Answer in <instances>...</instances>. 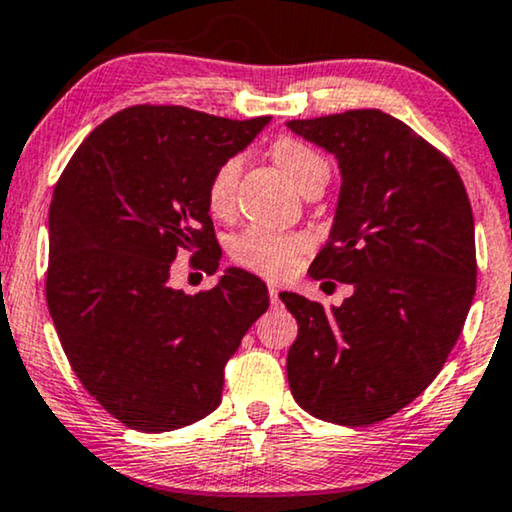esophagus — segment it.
I'll return each instance as SVG.
<instances>
[{
	"mask_svg": "<svg viewBox=\"0 0 512 512\" xmlns=\"http://www.w3.org/2000/svg\"><path fill=\"white\" fill-rule=\"evenodd\" d=\"M269 301H272V305H276L279 303V289H276V286L272 284L269 286Z\"/></svg>",
	"mask_w": 512,
	"mask_h": 512,
	"instance_id": "obj_1",
	"label": "esophagus"
}]
</instances>
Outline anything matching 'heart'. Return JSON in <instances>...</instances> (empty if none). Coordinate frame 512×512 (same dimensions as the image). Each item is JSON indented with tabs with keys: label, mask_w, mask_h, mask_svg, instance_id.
<instances>
[{
	"label": "heart",
	"mask_w": 512,
	"mask_h": 512,
	"mask_svg": "<svg viewBox=\"0 0 512 512\" xmlns=\"http://www.w3.org/2000/svg\"><path fill=\"white\" fill-rule=\"evenodd\" d=\"M274 161L279 163L281 170L289 175L293 185L301 190L317 178L327 180L330 170H327L325 158L310 149L308 144L298 142V139L281 137L272 146ZM243 168V156H231L216 168L214 178L209 182V207L214 214H226L231 209L233 192H236V182ZM308 250V243L301 236H289V233L267 231V228H248L240 233V238L233 243V257L243 264V267L255 269V272L267 276H286L296 269L301 257Z\"/></svg>",
	"instance_id": "obj_1"
}]
</instances>
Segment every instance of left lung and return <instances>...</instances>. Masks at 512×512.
Instances as JSON below:
<instances>
[{
  "mask_svg": "<svg viewBox=\"0 0 512 512\" xmlns=\"http://www.w3.org/2000/svg\"><path fill=\"white\" fill-rule=\"evenodd\" d=\"M337 158L342 187L313 279L354 284L339 308L279 293L298 322L286 358L308 414L368 426L443 368L477 291L474 216L452 163L383 110L286 122Z\"/></svg>",
  "mask_w": 512,
  "mask_h": 512,
  "instance_id": "1",
  "label": "left lung"
}]
</instances>
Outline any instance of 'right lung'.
I'll return each mask as SVG.
<instances>
[{
	"label": "right lung",
	"mask_w": 512,
	"mask_h": 512,
	"mask_svg": "<svg viewBox=\"0 0 512 512\" xmlns=\"http://www.w3.org/2000/svg\"><path fill=\"white\" fill-rule=\"evenodd\" d=\"M267 125L134 105L93 129L57 182L52 322L88 395L134 431H173L219 407L223 366L269 308L264 281L240 267L195 296L168 281L182 250L219 269L209 182Z\"/></svg>",
	"instance_id": "add662e5"
}]
</instances>
